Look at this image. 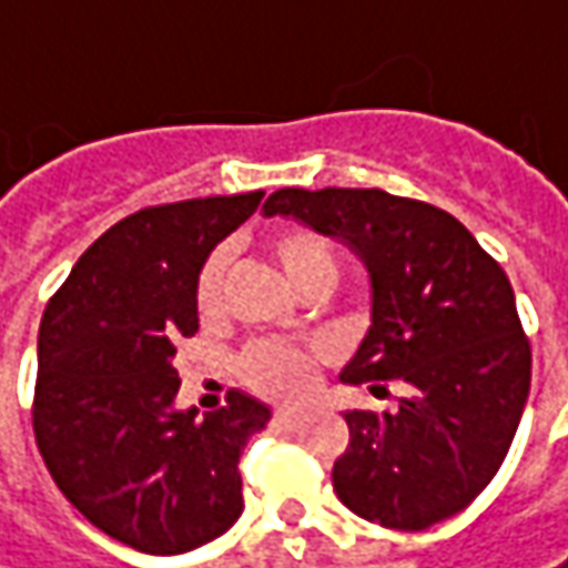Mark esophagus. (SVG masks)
Here are the masks:
<instances>
[{
  "mask_svg": "<svg viewBox=\"0 0 568 568\" xmlns=\"http://www.w3.org/2000/svg\"><path fill=\"white\" fill-rule=\"evenodd\" d=\"M305 423V413L302 409H276V426L280 429H298Z\"/></svg>",
  "mask_w": 568,
  "mask_h": 568,
  "instance_id": "esophagus-1",
  "label": "esophagus"
}]
</instances>
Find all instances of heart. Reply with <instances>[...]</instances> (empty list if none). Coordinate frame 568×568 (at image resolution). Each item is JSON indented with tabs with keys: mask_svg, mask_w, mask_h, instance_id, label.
<instances>
[{
	"mask_svg": "<svg viewBox=\"0 0 568 568\" xmlns=\"http://www.w3.org/2000/svg\"><path fill=\"white\" fill-rule=\"evenodd\" d=\"M270 257L276 260L285 283L295 292H302L305 285L327 280L336 283L339 273V260L333 244L324 235H317L314 229L305 225H288L273 232L270 241ZM225 280H229V251H212L203 260L200 273H196V311L200 317H219V311L225 305ZM241 378L251 384L254 390L276 397V400H295L311 387L314 378V356L302 346H288V343H254L241 362H237Z\"/></svg>",
	"mask_w": 568,
	"mask_h": 568,
	"instance_id": "1",
	"label": "heart"
}]
</instances>
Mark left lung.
<instances>
[{"instance_id":"8db88e82","label":"left lung","mask_w":568,"mask_h":568,"mask_svg":"<svg viewBox=\"0 0 568 568\" xmlns=\"http://www.w3.org/2000/svg\"><path fill=\"white\" fill-rule=\"evenodd\" d=\"M266 215L343 237L372 276V327L346 384L397 407L349 409L333 464L339 503L382 528L426 530L470 506L503 467L530 390V343L515 292L452 212L384 190H276Z\"/></svg>"}]
</instances>
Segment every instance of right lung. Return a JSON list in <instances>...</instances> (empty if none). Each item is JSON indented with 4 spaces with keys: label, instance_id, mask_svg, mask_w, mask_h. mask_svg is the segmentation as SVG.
Returning a JSON list of instances; mask_svg holds the SVG:
<instances>
[{
    "label": "right lung",
    "instance_id": "1",
    "mask_svg": "<svg viewBox=\"0 0 568 568\" xmlns=\"http://www.w3.org/2000/svg\"><path fill=\"white\" fill-rule=\"evenodd\" d=\"M263 190L145 206L98 237L40 317L34 438L62 496L142 554L203 547L244 511L241 452L270 407L174 409L178 343L200 331L196 273Z\"/></svg>",
    "mask_w": 568,
    "mask_h": 568
}]
</instances>
